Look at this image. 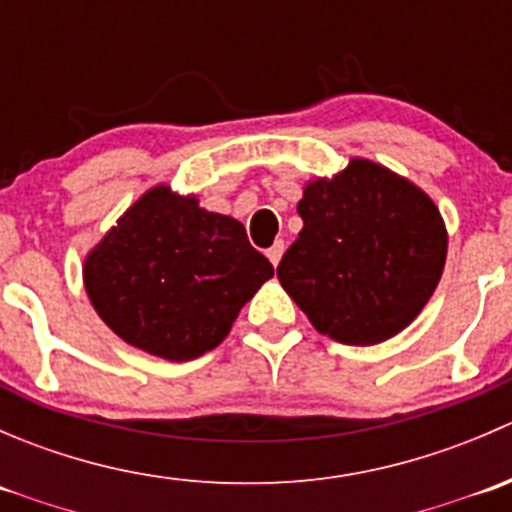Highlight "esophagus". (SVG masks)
Wrapping results in <instances>:
<instances>
[{"mask_svg":"<svg viewBox=\"0 0 512 512\" xmlns=\"http://www.w3.org/2000/svg\"><path fill=\"white\" fill-rule=\"evenodd\" d=\"M282 255H285V242L282 240H277L275 245L270 247V250H267V260L272 262V265H280V260H282Z\"/></svg>","mask_w":512,"mask_h":512,"instance_id":"obj_1","label":"esophagus"}]
</instances>
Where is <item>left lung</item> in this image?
Here are the masks:
<instances>
[{"label": "left lung", "mask_w": 512, "mask_h": 512, "mask_svg": "<svg viewBox=\"0 0 512 512\" xmlns=\"http://www.w3.org/2000/svg\"><path fill=\"white\" fill-rule=\"evenodd\" d=\"M302 230L277 280L312 327L352 347L404 332L446 267L448 232L426 190L369 158L304 183Z\"/></svg>", "instance_id": "left-lung-1"}]
</instances>
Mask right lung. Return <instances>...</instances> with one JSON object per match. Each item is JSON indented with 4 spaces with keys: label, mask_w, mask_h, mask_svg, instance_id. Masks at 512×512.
Instances as JSON below:
<instances>
[{
    "label": "right lung",
    "mask_w": 512,
    "mask_h": 512,
    "mask_svg": "<svg viewBox=\"0 0 512 512\" xmlns=\"http://www.w3.org/2000/svg\"><path fill=\"white\" fill-rule=\"evenodd\" d=\"M272 275L240 220L168 183L148 188L84 260L86 294L103 324L168 361L218 347Z\"/></svg>",
    "instance_id": "add662e5"
}]
</instances>
